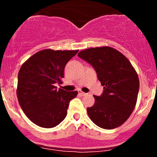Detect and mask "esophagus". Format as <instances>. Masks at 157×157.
Listing matches in <instances>:
<instances>
[{
	"instance_id": "1",
	"label": "esophagus",
	"mask_w": 157,
	"mask_h": 157,
	"mask_svg": "<svg viewBox=\"0 0 157 157\" xmlns=\"http://www.w3.org/2000/svg\"><path fill=\"white\" fill-rule=\"evenodd\" d=\"M78 93H79V94L80 95V96H86V95L87 94L83 92V91H81V90H79Z\"/></svg>"
}]
</instances>
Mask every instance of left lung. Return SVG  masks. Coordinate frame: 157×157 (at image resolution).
<instances>
[{
  "label": "left lung",
  "instance_id": "1",
  "mask_svg": "<svg viewBox=\"0 0 157 157\" xmlns=\"http://www.w3.org/2000/svg\"><path fill=\"white\" fill-rule=\"evenodd\" d=\"M78 57L94 68L103 86L101 96L94 95V104L87 108L90 119L104 129H113L125 122L136 106L140 80L130 61L110 46L89 48Z\"/></svg>",
  "mask_w": 157,
  "mask_h": 157
}]
</instances>
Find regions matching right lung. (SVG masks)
I'll return each mask as SVG.
<instances>
[{
	"mask_svg": "<svg viewBox=\"0 0 157 157\" xmlns=\"http://www.w3.org/2000/svg\"><path fill=\"white\" fill-rule=\"evenodd\" d=\"M78 51L41 50L21 66L17 77V100L27 117L35 125L54 128L66 117L69 102L78 92L57 90L55 83H62L65 66Z\"/></svg>",
	"mask_w": 157,
	"mask_h": 157,
	"instance_id": "obj_1",
	"label": "right lung"
}]
</instances>
